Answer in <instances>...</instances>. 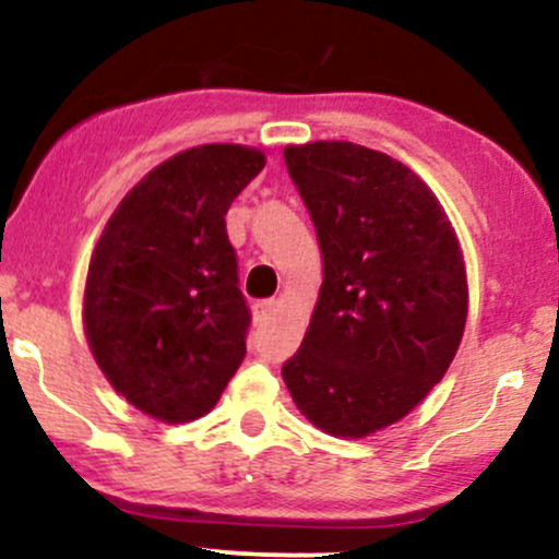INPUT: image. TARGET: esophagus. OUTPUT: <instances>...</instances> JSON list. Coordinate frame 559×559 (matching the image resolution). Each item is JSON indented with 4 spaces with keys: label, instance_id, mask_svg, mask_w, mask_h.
I'll list each match as a JSON object with an SVG mask.
<instances>
[{
    "label": "esophagus",
    "instance_id": "esophagus-1",
    "mask_svg": "<svg viewBox=\"0 0 559 559\" xmlns=\"http://www.w3.org/2000/svg\"><path fill=\"white\" fill-rule=\"evenodd\" d=\"M277 306H280V300H274V298L261 300V304H255V306H253V317H255V322H259V324L269 322V319L274 317V311H277Z\"/></svg>",
    "mask_w": 559,
    "mask_h": 559
}]
</instances>
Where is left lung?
Here are the masks:
<instances>
[{
    "label": "left lung",
    "mask_w": 559,
    "mask_h": 559,
    "mask_svg": "<svg viewBox=\"0 0 559 559\" xmlns=\"http://www.w3.org/2000/svg\"><path fill=\"white\" fill-rule=\"evenodd\" d=\"M324 280L282 367L313 428L367 438L447 374L467 322V272L447 211L409 166L364 144H287Z\"/></svg>",
    "instance_id": "left-lung-1"
}]
</instances>
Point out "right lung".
<instances>
[{
	"instance_id": "add662e5",
	"label": "right lung",
	"mask_w": 559,
	"mask_h": 559,
	"mask_svg": "<svg viewBox=\"0 0 559 559\" xmlns=\"http://www.w3.org/2000/svg\"><path fill=\"white\" fill-rule=\"evenodd\" d=\"M263 166L246 144L177 153L131 187L94 246L86 343L116 393L158 423L209 415L246 359L250 313L224 216Z\"/></svg>"
}]
</instances>
